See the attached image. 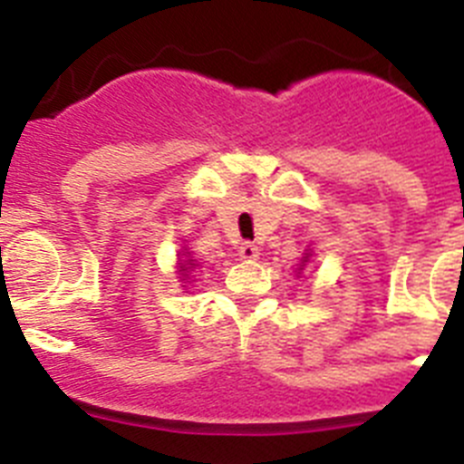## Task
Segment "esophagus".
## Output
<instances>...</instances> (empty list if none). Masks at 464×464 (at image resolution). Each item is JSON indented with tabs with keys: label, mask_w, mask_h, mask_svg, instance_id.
I'll return each instance as SVG.
<instances>
[{
	"label": "esophagus",
	"mask_w": 464,
	"mask_h": 464,
	"mask_svg": "<svg viewBox=\"0 0 464 464\" xmlns=\"http://www.w3.org/2000/svg\"><path fill=\"white\" fill-rule=\"evenodd\" d=\"M239 256L244 257V260H257V257H260V248H257L253 241H244V244L239 246Z\"/></svg>",
	"instance_id": "obj_1"
}]
</instances>
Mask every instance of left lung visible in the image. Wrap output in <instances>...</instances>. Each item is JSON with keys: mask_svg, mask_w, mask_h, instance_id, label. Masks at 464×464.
Instances as JSON below:
<instances>
[{"mask_svg": "<svg viewBox=\"0 0 464 464\" xmlns=\"http://www.w3.org/2000/svg\"><path fill=\"white\" fill-rule=\"evenodd\" d=\"M306 257H309V256H306ZM304 262H306V260H304Z\"/></svg>", "mask_w": 464, "mask_h": 464, "instance_id": "obj_1", "label": "left lung"}]
</instances>
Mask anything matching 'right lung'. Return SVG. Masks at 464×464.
<instances>
[{
    "mask_svg": "<svg viewBox=\"0 0 464 464\" xmlns=\"http://www.w3.org/2000/svg\"><path fill=\"white\" fill-rule=\"evenodd\" d=\"M188 264H190L191 267H195V262H190V260H186V262H183V267H181V272H183V276H188V274H186V272H188V269H190V268L187 267Z\"/></svg>",
    "mask_w": 464,
    "mask_h": 464,
    "instance_id": "1",
    "label": "right lung"
}]
</instances>
